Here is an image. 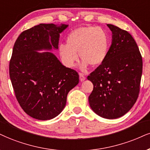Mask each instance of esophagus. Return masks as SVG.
I'll use <instances>...</instances> for the list:
<instances>
[{"label":"esophagus","mask_w":150,"mask_h":150,"mask_svg":"<svg viewBox=\"0 0 150 150\" xmlns=\"http://www.w3.org/2000/svg\"><path fill=\"white\" fill-rule=\"evenodd\" d=\"M79 78H80V81H81V82H82V81H84L86 79L83 74H82V73L79 74Z\"/></svg>","instance_id":"1"}]
</instances>
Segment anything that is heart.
Returning a JSON list of instances; mask_svg holds the SVG:
<instances>
[{"mask_svg": "<svg viewBox=\"0 0 150 150\" xmlns=\"http://www.w3.org/2000/svg\"><path fill=\"white\" fill-rule=\"evenodd\" d=\"M110 46V38L103 28L96 26H83L76 28L68 35L67 44L58 47L63 63L71 67L79 57L82 60L81 69L85 70L88 64L92 67L99 66L106 58Z\"/></svg>", "mask_w": 150, "mask_h": 150, "instance_id": "heart-1", "label": "heart"}]
</instances>
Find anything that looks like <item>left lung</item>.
<instances>
[{"mask_svg":"<svg viewBox=\"0 0 150 150\" xmlns=\"http://www.w3.org/2000/svg\"><path fill=\"white\" fill-rule=\"evenodd\" d=\"M112 44L106 58L88 79L93 83L89 96L92 110L101 117L116 119L125 115L137 100L143 60L137 44L127 31L107 24Z\"/></svg>","mask_w":150,"mask_h":150,"instance_id":"1","label":"left lung"}]
</instances>
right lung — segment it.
I'll return each mask as SVG.
<instances>
[{
    "instance_id": "add662e5",
    "label": "right lung",
    "mask_w": 150,
    "mask_h": 150,
    "mask_svg": "<svg viewBox=\"0 0 150 150\" xmlns=\"http://www.w3.org/2000/svg\"><path fill=\"white\" fill-rule=\"evenodd\" d=\"M68 27L40 25L22 32L14 43L10 77L18 103L35 119L48 120L62 112L67 94L79 83L75 70L66 67L51 52L58 49L60 34Z\"/></svg>"
}]
</instances>
